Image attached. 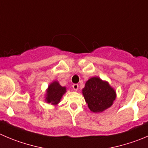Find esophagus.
Returning a JSON list of instances; mask_svg holds the SVG:
<instances>
[{
	"label": "esophagus",
	"instance_id": "esophagus-1",
	"mask_svg": "<svg viewBox=\"0 0 148 148\" xmlns=\"http://www.w3.org/2000/svg\"><path fill=\"white\" fill-rule=\"evenodd\" d=\"M73 88L74 90H75V91H78V84H73Z\"/></svg>",
	"mask_w": 148,
	"mask_h": 148
}]
</instances>
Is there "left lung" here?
Masks as SVG:
<instances>
[{"instance_id":"left-lung-1","label":"left lung","mask_w":148,"mask_h":148,"mask_svg":"<svg viewBox=\"0 0 148 148\" xmlns=\"http://www.w3.org/2000/svg\"><path fill=\"white\" fill-rule=\"evenodd\" d=\"M82 94L90 110L102 112L110 108L116 98V91L107 81L91 77L86 82Z\"/></svg>"}]
</instances>
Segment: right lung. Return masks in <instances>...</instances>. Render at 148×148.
<instances>
[{"mask_svg":"<svg viewBox=\"0 0 148 148\" xmlns=\"http://www.w3.org/2000/svg\"><path fill=\"white\" fill-rule=\"evenodd\" d=\"M67 91L65 86H62L58 81H54L51 83L46 90L45 102L52 105H57L61 101L62 97Z\"/></svg>","mask_w":148,"mask_h":148,"instance_id":"1","label":"right lung"}]
</instances>
